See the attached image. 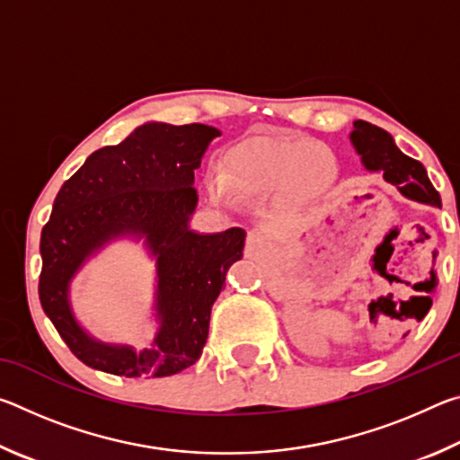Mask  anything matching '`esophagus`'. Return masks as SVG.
<instances>
[{
	"instance_id": "obj_1",
	"label": "esophagus",
	"mask_w": 460,
	"mask_h": 460,
	"mask_svg": "<svg viewBox=\"0 0 460 460\" xmlns=\"http://www.w3.org/2000/svg\"><path fill=\"white\" fill-rule=\"evenodd\" d=\"M263 245H266V237H263L260 231H249L247 233V252L249 253L258 252V249H261Z\"/></svg>"
}]
</instances>
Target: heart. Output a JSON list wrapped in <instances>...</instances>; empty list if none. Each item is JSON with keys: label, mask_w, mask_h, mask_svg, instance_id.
<instances>
[{"label": "heart", "mask_w": 460, "mask_h": 460, "mask_svg": "<svg viewBox=\"0 0 460 460\" xmlns=\"http://www.w3.org/2000/svg\"><path fill=\"white\" fill-rule=\"evenodd\" d=\"M337 174L324 146L298 136L255 137L233 154L227 182L245 197L279 190L288 202H305L321 194Z\"/></svg>", "instance_id": "heart-1"}]
</instances>
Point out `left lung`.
I'll return each mask as SVG.
<instances>
[{"label": "left lung", "mask_w": 460, "mask_h": 460, "mask_svg": "<svg viewBox=\"0 0 460 460\" xmlns=\"http://www.w3.org/2000/svg\"><path fill=\"white\" fill-rule=\"evenodd\" d=\"M351 144L361 155V164L369 172L384 174V181L395 186L403 197L422 205L440 207V194L428 178L426 168L418 160L410 158L395 146L394 137L385 129L369 121L357 119L351 131Z\"/></svg>", "instance_id": "8db88e82"}]
</instances>
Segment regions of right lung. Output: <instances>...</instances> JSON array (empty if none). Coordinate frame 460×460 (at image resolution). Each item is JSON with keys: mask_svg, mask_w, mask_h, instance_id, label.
Returning <instances> with one entry per match:
<instances>
[{"mask_svg": "<svg viewBox=\"0 0 460 460\" xmlns=\"http://www.w3.org/2000/svg\"><path fill=\"white\" fill-rule=\"evenodd\" d=\"M221 131L202 123L147 121L118 146L93 152L62 184L40 237L38 294L46 316L76 359L123 377H166L190 367L208 337V321L227 270L243 258L245 231L197 233L194 170ZM121 236L142 238L156 260L150 349L103 343L75 321L74 276L93 254Z\"/></svg>", "mask_w": 460, "mask_h": 460, "instance_id": "add662e5", "label": "right lung"}]
</instances>
